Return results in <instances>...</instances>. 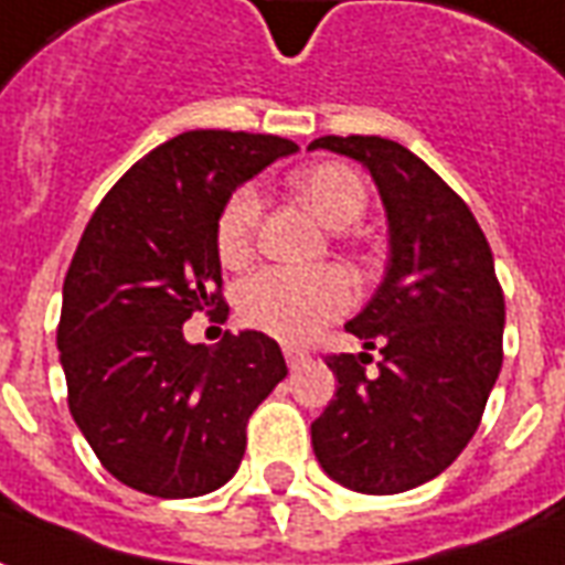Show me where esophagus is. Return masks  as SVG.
Instances as JSON below:
<instances>
[{"mask_svg": "<svg viewBox=\"0 0 565 565\" xmlns=\"http://www.w3.org/2000/svg\"><path fill=\"white\" fill-rule=\"evenodd\" d=\"M282 352H286V364L291 370H298L300 364H303V361H307V352H303V349H298V345H286V349H282Z\"/></svg>", "mask_w": 565, "mask_h": 565, "instance_id": "esophagus-1", "label": "esophagus"}]
</instances>
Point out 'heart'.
I'll return each mask as SVG.
<instances>
[{
  "mask_svg": "<svg viewBox=\"0 0 565 565\" xmlns=\"http://www.w3.org/2000/svg\"><path fill=\"white\" fill-rule=\"evenodd\" d=\"M300 201L331 228H343L364 213L367 189L345 164H316L295 177ZM262 216V195L255 186L234 192L216 222V253L225 265H241L253 253ZM352 279L340 267H262L241 286L243 322L258 331L298 343L349 307Z\"/></svg>",
  "mask_w": 565,
  "mask_h": 565,
  "instance_id": "obj_1",
  "label": "heart"
}]
</instances>
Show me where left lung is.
<instances>
[{"label": "left lung", "mask_w": 565, "mask_h": 565, "mask_svg": "<svg viewBox=\"0 0 565 565\" xmlns=\"http://www.w3.org/2000/svg\"><path fill=\"white\" fill-rule=\"evenodd\" d=\"M370 171L388 220L385 277L345 322L379 349L331 355L337 394L312 422V451L333 481L358 493H401L436 479L479 430L502 367L505 300L491 246L463 198L388 138L324 135Z\"/></svg>", "instance_id": "1"}]
</instances>
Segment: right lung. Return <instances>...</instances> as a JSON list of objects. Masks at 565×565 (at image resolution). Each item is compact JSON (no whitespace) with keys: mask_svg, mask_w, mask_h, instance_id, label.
<instances>
[{"mask_svg":"<svg viewBox=\"0 0 565 565\" xmlns=\"http://www.w3.org/2000/svg\"><path fill=\"white\" fill-rule=\"evenodd\" d=\"M291 152L298 143L277 135L183 131L119 177L77 243L56 331L68 409L102 467L135 491L186 500L222 488L249 415L286 379L267 333L186 343L183 322L222 307L225 201Z\"/></svg>","mask_w":565,"mask_h":565,"instance_id":"obj_1","label":"right lung"}]
</instances>
